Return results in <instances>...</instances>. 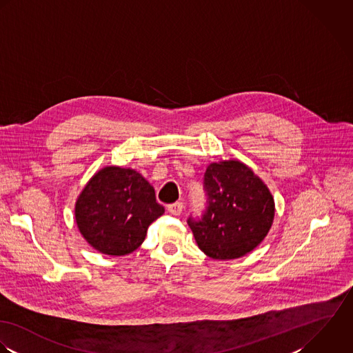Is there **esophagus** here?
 I'll return each instance as SVG.
<instances>
[{"instance_id":"obj_1","label":"esophagus","mask_w":353,"mask_h":353,"mask_svg":"<svg viewBox=\"0 0 353 353\" xmlns=\"http://www.w3.org/2000/svg\"><path fill=\"white\" fill-rule=\"evenodd\" d=\"M168 212L173 215H180L183 212V203L181 202H176L172 205H168Z\"/></svg>"}]
</instances>
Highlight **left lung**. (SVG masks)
I'll list each match as a JSON object with an SVG mask.
<instances>
[{
    "instance_id": "obj_1",
    "label": "left lung",
    "mask_w": 353,
    "mask_h": 353,
    "mask_svg": "<svg viewBox=\"0 0 353 353\" xmlns=\"http://www.w3.org/2000/svg\"><path fill=\"white\" fill-rule=\"evenodd\" d=\"M208 209L188 219L198 247L212 259H237L255 250L274 219V198L261 177L237 159L212 162L205 173Z\"/></svg>"
}]
</instances>
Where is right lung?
Segmentation results:
<instances>
[{"label": "right lung", "instance_id": "right-lung-1", "mask_svg": "<svg viewBox=\"0 0 353 353\" xmlns=\"http://www.w3.org/2000/svg\"><path fill=\"white\" fill-rule=\"evenodd\" d=\"M165 212L152 185L130 168L105 166L76 199L79 232L97 251L124 256L141 247L151 222Z\"/></svg>", "mask_w": 353, "mask_h": 353}]
</instances>
